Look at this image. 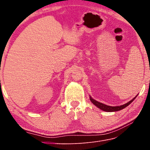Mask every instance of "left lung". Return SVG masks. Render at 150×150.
<instances>
[{
  "label": "left lung",
  "mask_w": 150,
  "mask_h": 150,
  "mask_svg": "<svg viewBox=\"0 0 150 150\" xmlns=\"http://www.w3.org/2000/svg\"><path fill=\"white\" fill-rule=\"evenodd\" d=\"M137 96L135 98H133L132 100L129 101L128 103H127L123 105H121V106H108V105H106L104 104L99 103V102H98L97 100H95V99H93V98H91V96H90V99L91 103H93L95 106H96L97 108H99V109L103 110V111H107V112H113V111H117L121 110L128 106V105H129L133 100H134V99L137 97Z\"/></svg>",
  "instance_id": "left-lung-1"
}]
</instances>
